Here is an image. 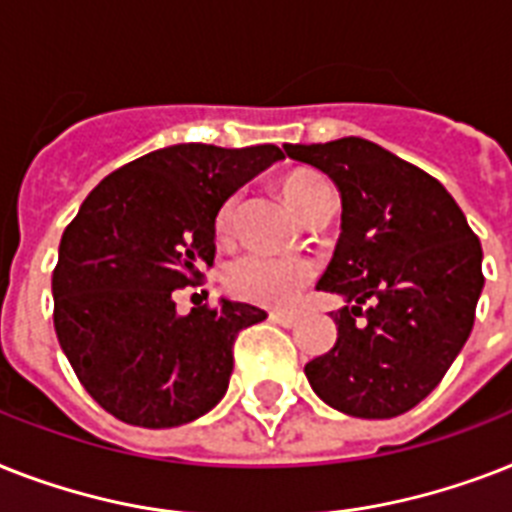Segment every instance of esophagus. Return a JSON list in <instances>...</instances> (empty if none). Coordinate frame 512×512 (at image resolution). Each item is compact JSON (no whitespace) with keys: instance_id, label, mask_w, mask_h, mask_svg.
Returning <instances> with one entry per match:
<instances>
[{"instance_id":"34e87169","label":"esophagus","mask_w":512,"mask_h":512,"mask_svg":"<svg viewBox=\"0 0 512 512\" xmlns=\"http://www.w3.org/2000/svg\"><path fill=\"white\" fill-rule=\"evenodd\" d=\"M270 321H276L278 326H284V328H292V326H297V315L294 313H278V310H273V313H270Z\"/></svg>"}]
</instances>
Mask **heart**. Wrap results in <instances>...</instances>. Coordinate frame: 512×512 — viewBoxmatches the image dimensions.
<instances>
[{
    "instance_id": "obj_1",
    "label": "heart",
    "mask_w": 512,
    "mask_h": 512,
    "mask_svg": "<svg viewBox=\"0 0 512 512\" xmlns=\"http://www.w3.org/2000/svg\"><path fill=\"white\" fill-rule=\"evenodd\" d=\"M328 181L318 173H310V170H297L292 176L284 178L281 191H284L286 202L297 210L299 215L305 213V207L310 205V199L315 197V191L326 186ZM234 210L236 199L228 197L218 210V218H215V231L220 236L231 231V223H234ZM315 263L310 257L302 255H268V252H244L236 260L226 265V273H223V281H226V289L234 297L244 299V302H252V305L263 307H276V310H284V307H292L307 286L313 284Z\"/></svg>"
}]
</instances>
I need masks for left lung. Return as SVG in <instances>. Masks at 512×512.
<instances>
[{
	"mask_svg": "<svg viewBox=\"0 0 512 512\" xmlns=\"http://www.w3.org/2000/svg\"><path fill=\"white\" fill-rule=\"evenodd\" d=\"M342 191V234L323 292L339 336L305 365L313 392L355 418H394L426 400L463 350L484 289L481 242L434 176L368 139L286 144Z\"/></svg>",
	"mask_w": 512,
	"mask_h": 512,
	"instance_id": "8db88e82",
	"label": "left lung"
}]
</instances>
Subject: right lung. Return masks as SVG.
Masks as SVG:
<instances>
[{"label":"right lung","mask_w":512,"mask_h":512,"mask_svg":"<svg viewBox=\"0 0 512 512\" xmlns=\"http://www.w3.org/2000/svg\"><path fill=\"white\" fill-rule=\"evenodd\" d=\"M284 160L276 144H176L102 178L60 239L54 331L83 389L118 421L170 429L213 410L239 331L265 310L220 299L176 313L173 292L215 260L220 205Z\"/></svg>","instance_id":"obj_1"}]
</instances>
